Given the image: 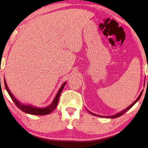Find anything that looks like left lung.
<instances>
[{"label":"left lung","mask_w":148,"mask_h":148,"mask_svg":"<svg viewBox=\"0 0 148 148\" xmlns=\"http://www.w3.org/2000/svg\"><path fill=\"white\" fill-rule=\"evenodd\" d=\"M147 82H148V79H147ZM144 85H145V84H144ZM142 92H143V91H142L141 92H140V95L138 96V98H137V99H136V101H135L131 105H130V106H129V107H127V108H125V110H123V111H121V112H119V113L116 114V115H114V116H99V115H97V114H95L92 113V112L88 111V110H87V111H88L90 114H92V115H94V116H99V117H108V118H117V117H119V116H122L123 114H124L125 113V112H126L127 111H128V110H129L130 108H132V106H134V105L135 104V103H136V102H137V101H138V100L140 99V97H141V96H142Z\"/></svg>","instance_id":"8db88e82"}]
</instances>
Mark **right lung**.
I'll return each instance as SVG.
<instances>
[{"label":"right lung","mask_w":148,"mask_h":148,"mask_svg":"<svg viewBox=\"0 0 148 148\" xmlns=\"http://www.w3.org/2000/svg\"><path fill=\"white\" fill-rule=\"evenodd\" d=\"M66 84V82H64V83H63V84L62 85L61 87H60L59 91L57 92L56 97H55L54 100L53 101V102H51V104H49L48 106H47L46 108H37V107L32 106L31 105L23 104H22L21 102H20L19 101H17V100L14 97V95H12L10 91L8 86H7L6 80L4 79V85H5V87H6V91H8L9 95L10 96L11 99H12V101H14L15 104L16 105V106L23 112H25V113L32 114V115H37V116H43V115L49 114L56 109V108L57 106V104H58L60 95H61L62 89H63L65 84Z\"/></svg>","instance_id":"right-lung-1"}]
</instances>
